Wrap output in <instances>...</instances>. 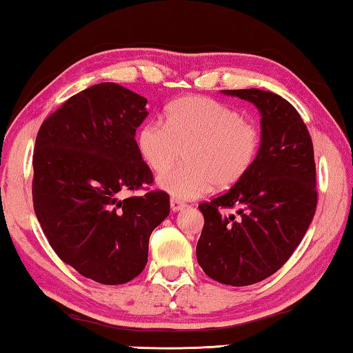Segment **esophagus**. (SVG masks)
Listing matches in <instances>:
<instances>
[{"instance_id":"obj_1","label":"esophagus","mask_w":353,"mask_h":353,"mask_svg":"<svg viewBox=\"0 0 353 353\" xmlns=\"http://www.w3.org/2000/svg\"><path fill=\"white\" fill-rule=\"evenodd\" d=\"M170 205H171V210L172 212H179V210H182V208L187 205L185 204V202H182V201H179V199H176V198H172L171 201H170Z\"/></svg>"}]
</instances>
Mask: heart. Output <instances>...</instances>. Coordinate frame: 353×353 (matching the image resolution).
<instances>
[{
  "label": "heart",
  "mask_w": 353,
  "mask_h": 353,
  "mask_svg": "<svg viewBox=\"0 0 353 353\" xmlns=\"http://www.w3.org/2000/svg\"><path fill=\"white\" fill-rule=\"evenodd\" d=\"M140 157L154 172H165L183 151L185 165L159 177L160 188L177 199L234 187L252 168L261 148V130L240 110L207 97L176 99L166 124L148 121L137 132Z\"/></svg>",
  "instance_id": "heart-1"
}]
</instances>
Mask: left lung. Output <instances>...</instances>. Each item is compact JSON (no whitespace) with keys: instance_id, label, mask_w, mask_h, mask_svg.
Listing matches in <instances>:
<instances>
[{"instance_id":"obj_1","label":"left lung","mask_w":353,"mask_h":353,"mask_svg":"<svg viewBox=\"0 0 353 353\" xmlns=\"http://www.w3.org/2000/svg\"><path fill=\"white\" fill-rule=\"evenodd\" d=\"M261 113V148L240 182L201 202L204 227L196 246L199 266L219 283L246 286L277 272L294 252L318 204L313 141L288 101L259 88L224 90ZM236 206L239 216L223 208Z\"/></svg>"}]
</instances>
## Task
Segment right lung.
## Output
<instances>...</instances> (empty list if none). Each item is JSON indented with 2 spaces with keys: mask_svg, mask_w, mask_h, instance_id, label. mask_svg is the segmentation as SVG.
<instances>
[{
  "mask_svg": "<svg viewBox=\"0 0 353 353\" xmlns=\"http://www.w3.org/2000/svg\"><path fill=\"white\" fill-rule=\"evenodd\" d=\"M146 103L97 83L52 112L35 139L32 202L43 234L59 259L103 285L145 270L149 236L170 214V194L148 188L154 176L135 141ZM141 188L143 196L119 199Z\"/></svg>",
  "mask_w": 353,
  "mask_h": 353,
  "instance_id": "add662e5",
  "label": "right lung"
}]
</instances>
